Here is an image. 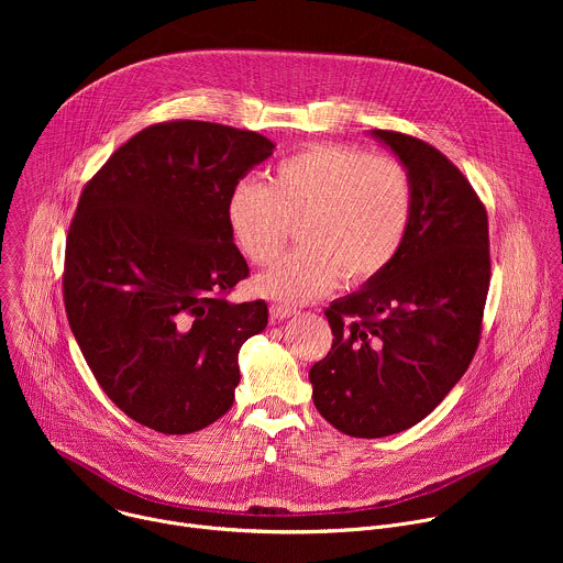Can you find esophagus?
Here are the masks:
<instances>
[{
	"mask_svg": "<svg viewBox=\"0 0 563 563\" xmlns=\"http://www.w3.org/2000/svg\"><path fill=\"white\" fill-rule=\"evenodd\" d=\"M296 313H298L296 307H289V305H278V302H274V305L269 307V316H272L274 323H276V320L291 318V316H296Z\"/></svg>",
	"mask_w": 563,
	"mask_h": 563,
	"instance_id": "1",
	"label": "esophagus"
}]
</instances>
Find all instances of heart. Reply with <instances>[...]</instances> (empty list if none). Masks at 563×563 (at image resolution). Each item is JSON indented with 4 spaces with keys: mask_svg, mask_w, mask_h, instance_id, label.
Segmentation results:
<instances>
[{
    "mask_svg": "<svg viewBox=\"0 0 563 563\" xmlns=\"http://www.w3.org/2000/svg\"><path fill=\"white\" fill-rule=\"evenodd\" d=\"M412 209V178L396 159L352 144H311L280 159L269 185L238 183L224 218L254 265L276 261L291 222H300L302 245L254 280L258 294L300 305L339 278L358 287L383 274L404 247Z\"/></svg>",
    "mask_w": 563,
    "mask_h": 563,
    "instance_id": "obj_1",
    "label": "heart"
}]
</instances>
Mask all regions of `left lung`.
I'll use <instances>...</instances> for the list:
<instances>
[{"instance_id": "8db88e82", "label": "left lung", "mask_w": 563, "mask_h": 563, "mask_svg": "<svg viewBox=\"0 0 563 563\" xmlns=\"http://www.w3.org/2000/svg\"><path fill=\"white\" fill-rule=\"evenodd\" d=\"M406 165L415 209L404 247L325 316L332 350L313 363V406L336 430L378 439L423 421L465 374L490 287L488 213L432 144L376 129Z\"/></svg>"}]
</instances>
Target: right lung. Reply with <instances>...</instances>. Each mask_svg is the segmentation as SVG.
I'll list each match as a JSON object with an SVG mask.
<instances>
[{
  "label": "right lung",
  "instance_id": "1",
  "mask_svg": "<svg viewBox=\"0 0 563 563\" xmlns=\"http://www.w3.org/2000/svg\"><path fill=\"white\" fill-rule=\"evenodd\" d=\"M272 151L256 131L157 122L79 196L62 276L68 325L104 394L140 426L189 434L233 404L238 350L269 313L265 300H227L250 267L224 209Z\"/></svg>",
  "mask_w": 563,
  "mask_h": 563
}]
</instances>
